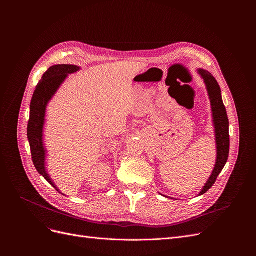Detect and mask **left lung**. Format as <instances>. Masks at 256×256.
<instances>
[{"instance_id": "8db88e82", "label": "left lung", "mask_w": 256, "mask_h": 256, "mask_svg": "<svg viewBox=\"0 0 256 256\" xmlns=\"http://www.w3.org/2000/svg\"><path fill=\"white\" fill-rule=\"evenodd\" d=\"M199 76L204 78V82L206 86L208 98L210 100L212 113V124L214 128V137H216V148L217 158L214 170L210 178L198 194V196L204 195L208 192L212 184L216 182L217 178L223 170L230 154V121H228L225 106L222 100L221 89L210 72L204 70H197Z\"/></svg>"}]
</instances>
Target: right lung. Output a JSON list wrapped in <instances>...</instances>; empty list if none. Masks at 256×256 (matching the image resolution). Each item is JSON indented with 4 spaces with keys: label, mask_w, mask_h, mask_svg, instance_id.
Listing matches in <instances>:
<instances>
[{
    "label": "right lung",
    "mask_w": 256,
    "mask_h": 256,
    "mask_svg": "<svg viewBox=\"0 0 256 256\" xmlns=\"http://www.w3.org/2000/svg\"><path fill=\"white\" fill-rule=\"evenodd\" d=\"M78 70V66L70 64H58L50 67L36 86L30 104V119L26 134H28L33 164L40 176H42L59 193L61 192L52 180L46 168V150L44 143V128L46 124V106L68 74Z\"/></svg>",
    "instance_id": "add662e5"
}]
</instances>
